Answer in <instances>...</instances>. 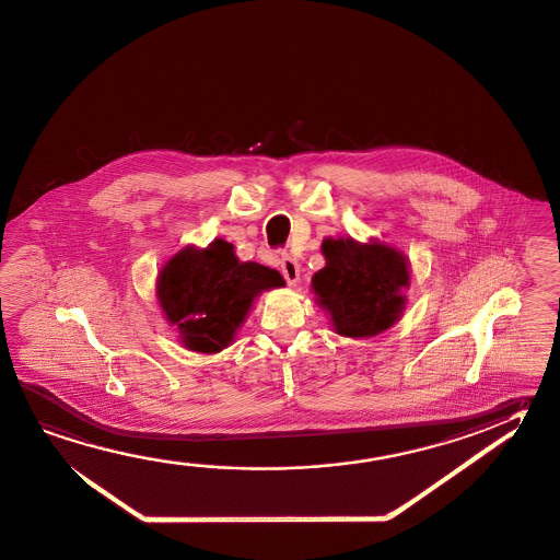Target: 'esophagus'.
Segmentation results:
<instances>
[{"mask_svg":"<svg viewBox=\"0 0 560 560\" xmlns=\"http://www.w3.org/2000/svg\"><path fill=\"white\" fill-rule=\"evenodd\" d=\"M280 270H282V276H284L288 284H298V280H300V265L295 262L292 256H282V260H280Z\"/></svg>","mask_w":560,"mask_h":560,"instance_id":"34e87169","label":"esophagus"}]
</instances>
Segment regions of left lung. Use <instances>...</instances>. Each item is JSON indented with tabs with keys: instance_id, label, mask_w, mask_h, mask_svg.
Instances as JSON below:
<instances>
[{
	"instance_id": "left-lung-1",
	"label": "left lung",
	"mask_w": 560,
	"mask_h": 560,
	"mask_svg": "<svg viewBox=\"0 0 560 560\" xmlns=\"http://www.w3.org/2000/svg\"><path fill=\"white\" fill-rule=\"evenodd\" d=\"M325 266L312 278L315 302L342 337H374L398 322L406 307L409 262L378 241L325 238Z\"/></svg>"
}]
</instances>
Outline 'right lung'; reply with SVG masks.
Instances as JSON below:
<instances>
[{
    "mask_svg": "<svg viewBox=\"0 0 560 560\" xmlns=\"http://www.w3.org/2000/svg\"><path fill=\"white\" fill-rule=\"evenodd\" d=\"M284 284L278 270L241 262L231 243L215 238L209 247L172 256L159 272L156 298L182 345L211 354L233 342L256 295Z\"/></svg>",
    "mask_w": 560,
    "mask_h": 560,
    "instance_id": "obj_1",
    "label": "right lung"
}]
</instances>
